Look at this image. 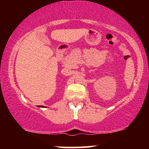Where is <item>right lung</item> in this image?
I'll return each instance as SVG.
<instances>
[{
  "instance_id": "obj_1",
  "label": "right lung",
  "mask_w": 149,
  "mask_h": 149,
  "mask_svg": "<svg viewBox=\"0 0 149 149\" xmlns=\"http://www.w3.org/2000/svg\"><path fill=\"white\" fill-rule=\"evenodd\" d=\"M40 107H42V106H40Z\"/></svg>"
}]
</instances>
